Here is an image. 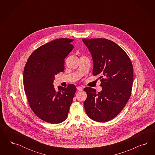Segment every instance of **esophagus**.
I'll return each mask as SVG.
<instances>
[{
	"label": "esophagus",
	"instance_id": "esophagus-1",
	"mask_svg": "<svg viewBox=\"0 0 155 155\" xmlns=\"http://www.w3.org/2000/svg\"><path fill=\"white\" fill-rule=\"evenodd\" d=\"M77 89L78 90V91H82L83 90V87H81V86H78L77 87Z\"/></svg>",
	"mask_w": 155,
	"mask_h": 155
}]
</instances>
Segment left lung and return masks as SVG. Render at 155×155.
<instances>
[{
	"label": "left lung",
	"instance_id": "8db88e82",
	"mask_svg": "<svg viewBox=\"0 0 155 155\" xmlns=\"http://www.w3.org/2000/svg\"><path fill=\"white\" fill-rule=\"evenodd\" d=\"M93 59V74L98 75L102 90L96 92L85 87L87 98L84 105L93 120H112L125 107L131 95L133 66L126 52L115 42L106 38H82Z\"/></svg>",
	"mask_w": 155,
	"mask_h": 155
}]
</instances>
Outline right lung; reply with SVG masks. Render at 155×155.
<instances>
[{
	"label": "right lung",
	"mask_w": 155,
	"mask_h": 155,
	"mask_svg": "<svg viewBox=\"0 0 155 155\" xmlns=\"http://www.w3.org/2000/svg\"><path fill=\"white\" fill-rule=\"evenodd\" d=\"M73 39L58 38L38 47L31 54L24 67L23 84L28 104L36 115L51 124L68 117L77 90L75 85H53L54 76L64 71L65 58L73 50Z\"/></svg>",
	"instance_id": "1"
}]
</instances>
